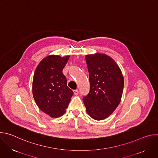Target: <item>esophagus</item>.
<instances>
[{
    "label": "esophagus",
    "mask_w": 158,
    "mask_h": 158,
    "mask_svg": "<svg viewBox=\"0 0 158 158\" xmlns=\"http://www.w3.org/2000/svg\"><path fill=\"white\" fill-rule=\"evenodd\" d=\"M73 92H74V95H76V96L78 95V94H79V91H78V90H77V89L74 90V91H73Z\"/></svg>",
    "instance_id": "1"
}]
</instances>
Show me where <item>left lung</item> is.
<instances>
[{
    "instance_id": "1",
    "label": "left lung",
    "mask_w": 158,
    "mask_h": 158,
    "mask_svg": "<svg viewBox=\"0 0 158 158\" xmlns=\"http://www.w3.org/2000/svg\"><path fill=\"white\" fill-rule=\"evenodd\" d=\"M90 91L83 98L86 112L93 119L103 120L119 104L124 87V77L115 60L105 54L85 56Z\"/></svg>"
}]
</instances>
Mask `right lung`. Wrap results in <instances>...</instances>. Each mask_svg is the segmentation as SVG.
<instances>
[{"label":"right lung","instance_id":"1","mask_svg":"<svg viewBox=\"0 0 158 158\" xmlns=\"http://www.w3.org/2000/svg\"><path fill=\"white\" fill-rule=\"evenodd\" d=\"M69 56L49 55L38 64L32 81V94L39 108L51 118L62 116L74 93L67 85L62 70Z\"/></svg>","mask_w":158,"mask_h":158}]
</instances>
